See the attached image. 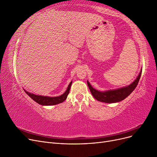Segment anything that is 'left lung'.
Masks as SVG:
<instances>
[{
	"instance_id": "8db88e82",
	"label": "left lung",
	"mask_w": 157,
	"mask_h": 157,
	"mask_svg": "<svg viewBox=\"0 0 157 157\" xmlns=\"http://www.w3.org/2000/svg\"><path fill=\"white\" fill-rule=\"evenodd\" d=\"M141 72L142 69L140 71V72L138 76H137V78H136V80L130 85L117 89L109 90H107V91L102 92L99 91V90L94 88L88 82V80H87V84L92 96L95 99H96L98 101L107 103H117L122 101L123 99H124L126 98H127L133 91H134V89L137 86V84L139 82Z\"/></svg>"
}]
</instances>
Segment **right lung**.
Here are the masks:
<instances>
[{
	"mask_svg": "<svg viewBox=\"0 0 157 157\" xmlns=\"http://www.w3.org/2000/svg\"><path fill=\"white\" fill-rule=\"evenodd\" d=\"M71 84H72V81L69 83L67 90H66V91L62 95H61V96H56V97L40 96V95H36L34 94L30 93L29 92L26 91L25 90H24L28 96H29L31 99H33L35 101L40 104V105H44V106L54 105H57V104L63 102L65 99H67V97L70 91V88H71Z\"/></svg>",
	"mask_w": 157,
	"mask_h": 157,
	"instance_id": "obj_1",
	"label": "right lung"
}]
</instances>
